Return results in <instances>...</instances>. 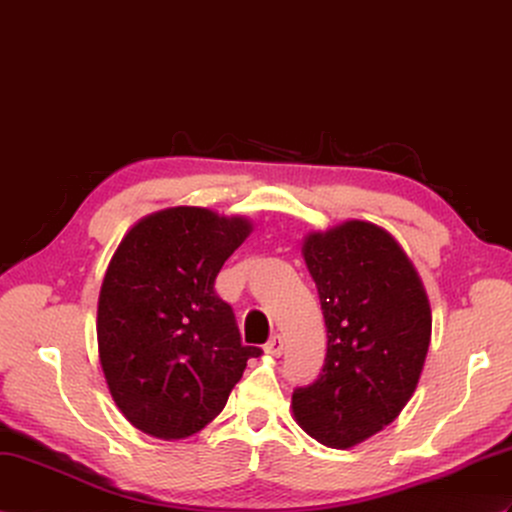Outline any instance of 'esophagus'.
<instances>
[{"label":"esophagus","instance_id":"esophagus-1","mask_svg":"<svg viewBox=\"0 0 512 512\" xmlns=\"http://www.w3.org/2000/svg\"><path fill=\"white\" fill-rule=\"evenodd\" d=\"M283 347H285L283 338H281V336H272V338L266 342L264 351H266L268 355H272V358H279V355L283 353Z\"/></svg>","mask_w":512,"mask_h":512}]
</instances>
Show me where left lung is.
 <instances>
[{
	"label": "left lung",
	"mask_w": 512,
	"mask_h": 512,
	"mask_svg": "<svg viewBox=\"0 0 512 512\" xmlns=\"http://www.w3.org/2000/svg\"><path fill=\"white\" fill-rule=\"evenodd\" d=\"M327 327L323 373L292 414L320 445L349 449L395 421L417 390L432 310L417 268L386 229L347 220L303 237Z\"/></svg>",
	"instance_id": "1"
}]
</instances>
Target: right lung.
<instances>
[{"label": "right lung", "mask_w": 512, "mask_h": 512, "mask_svg": "<svg viewBox=\"0 0 512 512\" xmlns=\"http://www.w3.org/2000/svg\"><path fill=\"white\" fill-rule=\"evenodd\" d=\"M253 231L244 216L170 207L126 231L98 296L100 366L115 406L163 441L200 432L227 406L248 358L220 268Z\"/></svg>", "instance_id": "1"}]
</instances>
